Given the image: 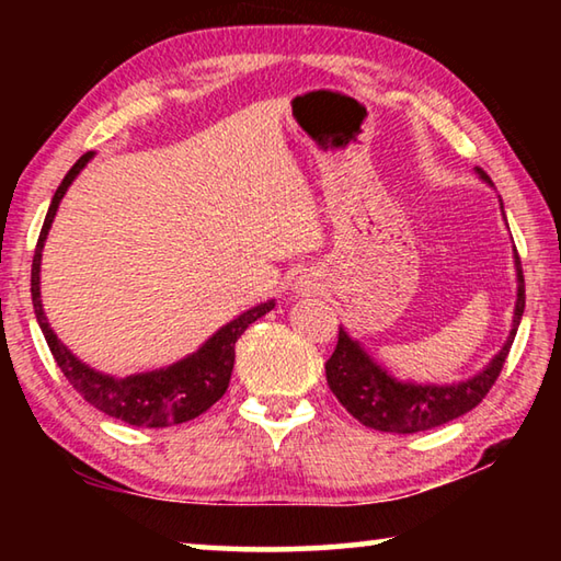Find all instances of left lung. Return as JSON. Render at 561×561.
Listing matches in <instances>:
<instances>
[{
  "instance_id": "8db88e82",
  "label": "left lung",
  "mask_w": 561,
  "mask_h": 561,
  "mask_svg": "<svg viewBox=\"0 0 561 561\" xmlns=\"http://www.w3.org/2000/svg\"><path fill=\"white\" fill-rule=\"evenodd\" d=\"M480 178H485V170L478 168ZM517 267V304L515 319L507 344L500 348V354L490 360L488 368H482L478 376L460 381L455 386H415L401 383L388 376L381 366H376L364 354L356 341H351L344 329H339V341L334 354L327 360V381L329 388L339 398V403L356 417L358 423L368 425L374 431L383 433H421L438 428V425L453 421L462 413L480 405L482 398L495 386L497 376L505 366L512 341H515L522 311H525V274L515 250Z\"/></svg>"
}]
</instances>
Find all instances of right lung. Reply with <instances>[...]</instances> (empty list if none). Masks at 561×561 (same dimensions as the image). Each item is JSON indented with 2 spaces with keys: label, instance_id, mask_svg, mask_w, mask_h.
Returning <instances> with one entry per match:
<instances>
[{
  "label": "right lung",
  "instance_id": "add662e5",
  "mask_svg": "<svg viewBox=\"0 0 561 561\" xmlns=\"http://www.w3.org/2000/svg\"><path fill=\"white\" fill-rule=\"evenodd\" d=\"M91 156L93 153H83L61 180L59 190L54 193L49 213H46L39 242H36V252L32 260V301L36 321H39L46 344H49L51 356L56 360V366L61 368V374L66 376V381L81 393L83 401L99 408L101 413L118 417V421L136 425V428H165V425L193 421V417L203 415L207 408L215 405L225 396L234 366L237 339L244 334V329L250 327L252 321H257L260 317L267 314V311H272L274 301H264L260 307L244 311L242 317H237L230 324L217 331L201 351H195L193 356L183 358L180 364L163 368V371L113 378L93 371L87 364H81V360L56 339L49 321L44 317L39 299V264L44 240L46 234H49L56 207H59L66 187H69L71 180L81 173V168L89 163Z\"/></svg>",
  "mask_w": 561,
  "mask_h": 561
}]
</instances>
